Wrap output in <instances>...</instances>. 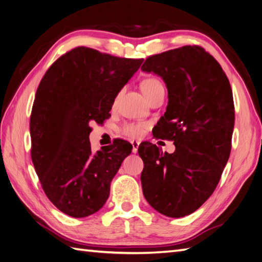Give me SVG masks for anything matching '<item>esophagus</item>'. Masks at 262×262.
Wrapping results in <instances>:
<instances>
[{
    "label": "esophagus",
    "instance_id": "34e87169",
    "mask_svg": "<svg viewBox=\"0 0 262 262\" xmlns=\"http://www.w3.org/2000/svg\"><path fill=\"white\" fill-rule=\"evenodd\" d=\"M132 143V146H133V153H137V150H138V146H139V142H137V141H132L130 142Z\"/></svg>",
    "mask_w": 262,
    "mask_h": 262
}]
</instances>
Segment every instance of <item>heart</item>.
Instances as JSON below:
<instances>
[{
  "instance_id": "heart-1",
  "label": "heart",
  "mask_w": 262,
  "mask_h": 262,
  "mask_svg": "<svg viewBox=\"0 0 262 262\" xmlns=\"http://www.w3.org/2000/svg\"><path fill=\"white\" fill-rule=\"evenodd\" d=\"M141 87H142V90H143L145 97L147 98L148 101L151 97L159 93L160 90L164 89L163 83L156 78L144 79V80L142 81ZM117 98L118 97H116L115 101L117 100ZM146 128H147V124L146 123H127L123 127H121V133H123L124 135L132 137V138H139L144 135Z\"/></svg>"
}]
</instances>
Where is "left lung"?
<instances>
[{
	"mask_svg": "<svg viewBox=\"0 0 262 262\" xmlns=\"http://www.w3.org/2000/svg\"><path fill=\"white\" fill-rule=\"evenodd\" d=\"M141 69L166 84L168 103L155 134L175 145L172 154L150 143L139 145L144 196L164 215L185 216L212 195L229 160L232 89L220 63L199 46L154 54Z\"/></svg>",
	"mask_w": 262,
	"mask_h": 262,
	"instance_id": "obj_1",
	"label": "left lung"
}]
</instances>
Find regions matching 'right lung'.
Returning <instances> with one entry per match:
<instances>
[{"label": "right lung", "instance_id": "obj_1", "mask_svg": "<svg viewBox=\"0 0 262 262\" xmlns=\"http://www.w3.org/2000/svg\"><path fill=\"white\" fill-rule=\"evenodd\" d=\"M143 61L77 47L41 79L30 117L31 159L46 195L67 215L99 211L132 153V144L123 139L94 153L90 123L109 118L115 98Z\"/></svg>", "mask_w": 262, "mask_h": 262}]
</instances>
